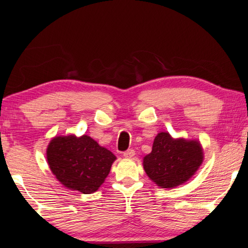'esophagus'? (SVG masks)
Here are the masks:
<instances>
[{
    "label": "esophagus",
    "instance_id": "34e87169",
    "mask_svg": "<svg viewBox=\"0 0 248 248\" xmlns=\"http://www.w3.org/2000/svg\"><path fill=\"white\" fill-rule=\"evenodd\" d=\"M134 155H135L134 149H128V150H125L124 152V157H132Z\"/></svg>",
    "mask_w": 248,
    "mask_h": 248
}]
</instances>
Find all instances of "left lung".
I'll use <instances>...</instances> for the list:
<instances>
[{"label":"left lung","instance_id":"left-lung-1","mask_svg":"<svg viewBox=\"0 0 248 248\" xmlns=\"http://www.w3.org/2000/svg\"><path fill=\"white\" fill-rule=\"evenodd\" d=\"M202 160L198 141L173 140L167 132H161L155 136L152 151L144 157V170L157 186L170 188L187 181Z\"/></svg>","mask_w":248,"mask_h":248}]
</instances>
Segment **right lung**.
Returning a JSON list of instances; mask_svg holds the SVG:
<instances>
[{
  "mask_svg": "<svg viewBox=\"0 0 248 248\" xmlns=\"http://www.w3.org/2000/svg\"><path fill=\"white\" fill-rule=\"evenodd\" d=\"M46 159L57 180L83 194L96 192L116 156L88 135L59 136L50 141Z\"/></svg>",
  "mask_w": 248,
  "mask_h": 248,
  "instance_id": "add662e5",
  "label": "right lung"
}]
</instances>
